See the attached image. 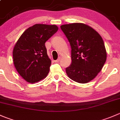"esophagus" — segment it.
Segmentation results:
<instances>
[{"label":"esophagus","mask_w":120,"mask_h":120,"mask_svg":"<svg viewBox=\"0 0 120 120\" xmlns=\"http://www.w3.org/2000/svg\"><path fill=\"white\" fill-rule=\"evenodd\" d=\"M60 60H61V57H59V58H58V59L57 60H55V63H59V61H60Z\"/></svg>","instance_id":"esophagus-1"}]
</instances>
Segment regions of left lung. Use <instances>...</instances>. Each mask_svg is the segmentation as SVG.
Masks as SVG:
<instances>
[{
    "mask_svg": "<svg viewBox=\"0 0 120 120\" xmlns=\"http://www.w3.org/2000/svg\"><path fill=\"white\" fill-rule=\"evenodd\" d=\"M61 29L71 47V64L66 68L70 79L79 83L91 81L107 59L104 41L91 27L81 23L63 24Z\"/></svg>",
    "mask_w": 120,
    "mask_h": 120,
    "instance_id": "8db88e82",
    "label": "left lung"
}]
</instances>
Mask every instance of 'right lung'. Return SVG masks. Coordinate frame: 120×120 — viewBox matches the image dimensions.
<instances>
[{
	"instance_id": "right-lung-1",
	"label": "right lung",
	"mask_w": 120,
	"mask_h": 120,
	"mask_svg": "<svg viewBox=\"0 0 120 120\" xmlns=\"http://www.w3.org/2000/svg\"><path fill=\"white\" fill-rule=\"evenodd\" d=\"M56 25L36 24L27 29L14 46L13 63L24 80L34 83L48 74L51 60L45 43L57 31Z\"/></svg>"
}]
</instances>
